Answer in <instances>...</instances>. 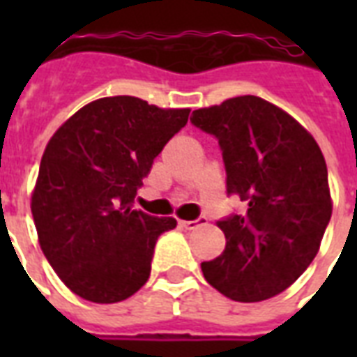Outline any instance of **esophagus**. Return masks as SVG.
I'll return each mask as SVG.
<instances>
[{
  "mask_svg": "<svg viewBox=\"0 0 357 357\" xmlns=\"http://www.w3.org/2000/svg\"><path fill=\"white\" fill-rule=\"evenodd\" d=\"M204 222H206V217H198L195 220H179V226L185 229H195L198 226H202Z\"/></svg>",
  "mask_w": 357,
  "mask_h": 357,
  "instance_id": "obj_1",
  "label": "esophagus"
}]
</instances>
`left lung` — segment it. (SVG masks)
<instances>
[{
  "instance_id": "1",
  "label": "left lung",
  "mask_w": 357,
  "mask_h": 357,
  "mask_svg": "<svg viewBox=\"0 0 357 357\" xmlns=\"http://www.w3.org/2000/svg\"><path fill=\"white\" fill-rule=\"evenodd\" d=\"M190 123L218 140L226 192L246 204L243 215L217 220L226 248L202 272L237 302L276 296L315 259L332 217L321 148L293 116L257 96L192 111Z\"/></svg>"
}]
</instances>
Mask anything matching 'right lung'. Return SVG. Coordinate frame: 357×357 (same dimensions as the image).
I'll list each match as a JSON object with an SVG mask.
<instances>
[{
	"label": "right lung",
	"instance_id": "right-lung-1",
	"mask_svg": "<svg viewBox=\"0 0 357 357\" xmlns=\"http://www.w3.org/2000/svg\"><path fill=\"white\" fill-rule=\"evenodd\" d=\"M189 113L133 96L102 98L47 142L31 211L46 259L81 298L114 304L148 282L157 238L176 220L135 211L133 202Z\"/></svg>",
	"mask_w": 357,
	"mask_h": 357
}]
</instances>
